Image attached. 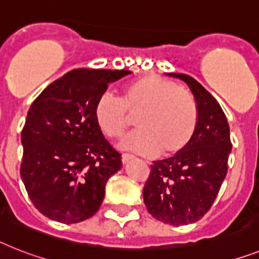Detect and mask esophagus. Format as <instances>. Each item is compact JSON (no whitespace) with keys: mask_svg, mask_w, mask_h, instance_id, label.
<instances>
[{"mask_svg":"<svg viewBox=\"0 0 259 259\" xmlns=\"http://www.w3.org/2000/svg\"><path fill=\"white\" fill-rule=\"evenodd\" d=\"M135 157L132 155H128V153H124V155L121 156V161H123V164H128L131 160H134Z\"/></svg>","mask_w":259,"mask_h":259,"instance_id":"esophagus-1","label":"esophagus"}]
</instances>
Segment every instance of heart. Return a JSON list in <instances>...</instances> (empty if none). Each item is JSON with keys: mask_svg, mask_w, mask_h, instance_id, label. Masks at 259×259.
Returning <instances> with one entry per match:
<instances>
[{"mask_svg": "<svg viewBox=\"0 0 259 259\" xmlns=\"http://www.w3.org/2000/svg\"><path fill=\"white\" fill-rule=\"evenodd\" d=\"M135 117L139 128L119 143V148L139 155L170 157L187 148L196 132V100L176 83L145 75L123 87L120 100L104 94L94 106L96 125L108 138H119Z\"/></svg>", "mask_w": 259, "mask_h": 259, "instance_id": "obj_1", "label": "heart"}]
</instances>
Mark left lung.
Instances as JSON below:
<instances>
[{"label":"left lung","instance_id":"8db88e82","mask_svg":"<svg viewBox=\"0 0 259 259\" xmlns=\"http://www.w3.org/2000/svg\"><path fill=\"white\" fill-rule=\"evenodd\" d=\"M166 75L181 79L191 89L197 104V127L183 152L153 161L143 197L152 217L179 226L198 221L210 209L228 173L232 143L219 102L192 76Z\"/></svg>","mask_w":259,"mask_h":259}]
</instances>
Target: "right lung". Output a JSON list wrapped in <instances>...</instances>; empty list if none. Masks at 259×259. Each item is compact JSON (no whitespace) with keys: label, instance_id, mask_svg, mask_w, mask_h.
Listing matches in <instances>:
<instances>
[{"label":"right lung","instance_id":"1","mask_svg":"<svg viewBox=\"0 0 259 259\" xmlns=\"http://www.w3.org/2000/svg\"><path fill=\"white\" fill-rule=\"evenodd\" d=\"M128 70L76 68L49 84L27 111L21 179L34 206L62 224L99 210L121 156L94 119L96 100Z\"/></svg>","mask_w":259,"mask_h":259}]
</instances>
